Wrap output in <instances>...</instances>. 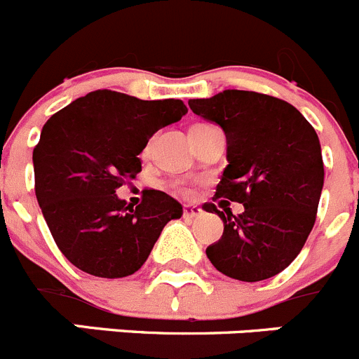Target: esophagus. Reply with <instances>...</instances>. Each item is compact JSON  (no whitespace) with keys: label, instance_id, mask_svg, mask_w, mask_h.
Here are the masks:
<instances>
[{"label":"esophagus","instance_id":"1","mask_svg":"<svg viewBox=\"0 0 359 359\" xmlns=\"http://www.w3.org/2000/svg\"><path fill=\"white\" fill-rule=\"evenodd\" d=\"M201 211H203V210H201L199 206H194V204H187V206L183 208V217H187V218L199 217Z\"/></svg>","mask_w":359,"mask_h":359}]
</instances>
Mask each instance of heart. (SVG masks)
Here are the masks:
<instances>
[{"label": "heart", "instance_id": "obj_1", "mask_svg": "<svg viewBox=\"0 0 359 359\" xmlns=\"http://www.w3.org/2000/svg\"><path fill=\"white\" fill-rule=\"evenodd\" d=\"M148 148L149 146H146V151H148ZM172 190H176L177 194H182V196H185V197L192 196V187H190L189 183H174Z\"/></svg>", "mask_w": 359, "mask_h": 359}]
</instances>
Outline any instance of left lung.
Instances as JSON below:
<instances>
[{"label":"left lung","instance_id":"obj_1","mask_svg":"<svg viewBox=\"0 0 359 359\" xmlns=\"http://www.w3.org/2000/svg\"><path fill=\"white\" fill-rule=\"evenodd\" d=\"M189 105L227 137L229 165L213 201L245 206L238 217L229 208L204 206L224 222L208 259L241 282L278 275L298 257L316 224L324 165L313 126L289 102L255 91L225 90Z\"/></svg>","mask_w":359,"mask_h":359}]
</instances>
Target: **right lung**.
<instances>
[{
  "instance_id": "right-lung-1",
  "label": "right lung",
  "mask_w": 359,
  "mask_h": 359,
  "mask_svg": "<svg viewBox=\"0 0 359 359\" xmlns=\"http://www.w3.org/2000/svg\"><path fill=\"white\" fill-rule=\"evenodd\" d=\"M189 112L182 100H141L97 90L50 116L33 149L35 194L61 254L81 271L123 278L148 259L183 206L144 190L139 206L116 190L141 172L139 153L162 126Z\"/></svg>"
}]
</instances>
